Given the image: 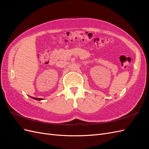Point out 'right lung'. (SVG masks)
I'll use <instances>...</instances> for the list:
<instances>
[{
	"label": "right lung",
	"instance_id": "add662e5",
	"mask_svg": "<svg viewBox=\"0 0 149 149\" xmlns=\"http://www.w3.org/2000/svg\"><path fill=\"white\" fill-rule=\"evenodd\" d=\"M30 97L34 99V100H38V101H41V100H43V99H42V98H37V97H31V96H30Z\"/></svg>",
	"mask_w": 149,
	"mask_h": 149
}]
</instances>
